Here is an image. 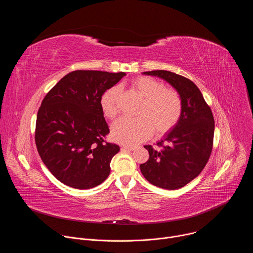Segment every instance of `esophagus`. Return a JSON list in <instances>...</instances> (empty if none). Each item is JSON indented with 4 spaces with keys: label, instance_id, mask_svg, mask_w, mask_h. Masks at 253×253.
Instances as JSON below:
<instances>
[{
    "label": "esophagus",
    "instance_id": "34e87169",
    "mask_svg": "<svg viewBox=\"0 0 253 253\" xmlns=\"http://www.w3.org/2000/svg\"><path fill=\"white\" fill-rule=\"evenodd\" d=\"M136 148V146L134 145H123L122 149L123 150H128V151H133Z\"/></svg>",
    "mask_w": 253,
    "mask_h": 253
}]
</instances>
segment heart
<instances>
[{
    "label": "heart",
    "instance_id": "obj_1",
    "mask_svg": "<svg viewBox=\"0 0 253 253\" xmlns=\"http://www.w3.org/2000/svg\"><path fill=\"white\" fill-rule=\"evenodd\" d=\"M130 86L141 97L138 118L121 117L111 128L112 138L125 145H134L148 138L153 129L157 134L170 131L180 120L183 112V102L180 94L174 89L150 77H138L130 82ZM118 95L116 87L108 89L101 97L100 105L105 117L112 119L118 113Z\"/></svg>",
    "mask_w": 253,
    "mask_h": 253
}]
</instances>
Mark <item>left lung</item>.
I'll use <instances>...</instances> for the list:
<instances>
[{
    "mask_svg": "<svg viewBox=\"0 0 253 253\" xmlns=\"http://www.w3.org/2000/svg\"><path fill=\"white\" fill-rule=\"evenodd\" d=\"M168 82L182 98L183 112L179 122L157 143L159 148L145 147L149 159L140 165L151 184L174 190L197 177L210 157L214 118L198 87L189 79L165 70L144 72Z\"/></svg>",
    "mask_w": 253,
    "mask_h": 253,
    "instance_id": "8db88e82",
    "label": "left lung"
}]
</instances>
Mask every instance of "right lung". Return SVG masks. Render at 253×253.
Instances as JSON below:
<instances>
[{
  "mask_svg": "<svg viewBox=\"0 0 253 253\" xmlns=\"http://www.w3.org/2000/svg\"><path fill=\"white\" fill-rule=\"evenodd\" d=\"M125 75L73 71L43 99L36 121V146L43 163L65 185L90 189L109 176L110 162L120 147L105 140L110 131L100 101Z\"/></svg>",
  "mask_w": 253,
  "mask_h": 253,
  "instance_id": "obj_1",
  "label": "right lung"
}]
</instances>
